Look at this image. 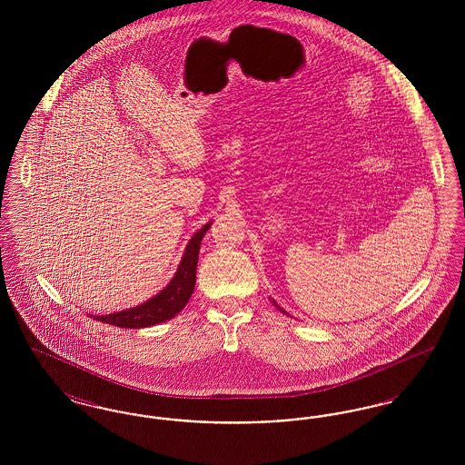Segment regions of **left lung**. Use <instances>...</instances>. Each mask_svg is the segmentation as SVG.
I'll return each mask as SVG.
<instances>
[{
    "label": "left lung",
    "mask_w": 465,
    "mask_h": 465,
    "mask_svg": "<svg viewBox=\"0 0 465 465\" xmlns=\"http://www.w3.org/2000/svg\"><path fill=\"white\" fill-rule=\"evenodd\" d=\"M273 305H275V307H277V309L281 310V312H282V313H288V312H286V310L281 309V307H279V305H277V303H275V302H273Z\"/></svg>",
    "instance_id": "left-lung-1"
}]
</instances>
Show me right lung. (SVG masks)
I'll return each mask as SVG.
<instances>
[{"label": "right lung", "mask_w": 465, "mask_h": 465, "mask_svg": "<svg viewBox=\"0 0 465 465\" xmlns=\"http://www.w3.org/2000/svg\"><path fill=\"white\" fill-rule=\"evenodd\" d=\"M213 223L209 222L200 228L199 232L192 237L186 245L184 256L179 263L176 275L173 281L162 289L158 294L139 303L131 309L116 310L110 313H90L94 321L106 322L118 328H148L153 324H160L163 321L173 319L176 313L184 309L192 292L195 289L197 281V263H199L200 243L205 232L211 228Z\"/></svg>", "instance_id": "obj_1"}]
</instances>
